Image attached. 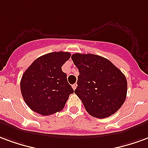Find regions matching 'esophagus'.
I'll return each mask as SVG.
<instances>
[{
  "label": "esophagus",
  "mask_w": 148,
  "mask_h": 148,
  "mask_svg": "<svg viewBox=\"0 0 148 148\" xmlns=\"http://www.w3.org/2000/svg\"><path fill=\"white\" fill-rule=\"evenodd\" d=\"M76 87H77V84H75L73 85V90H75V88H76Z\"/></svg>",
  "instance_id": "34e87169"
}]
</instances>
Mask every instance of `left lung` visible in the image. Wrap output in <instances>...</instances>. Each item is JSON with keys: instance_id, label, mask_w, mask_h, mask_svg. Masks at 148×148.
Segmentation results:
<instances>
[{"instance_id": "obj_1", "label": "left lung", "mask_w": 148, "mask_h": 148, "mask_svg": "<svg viewBox=\"0 0 148 148\" xmlns=\"http://www.w3.org/2000/svg\"><path fill=\"white\" fill-rule=\"evenodd\" d=\"M72 60L79 73L75 94L87 113L97 118L115 114L125 101V75L101 56L75 53L72 55Z\"/></svg>"}]
</instances>
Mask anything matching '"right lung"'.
<instances>
[{
	"mask_svg": "<svg viewBox=\"0 0 148 148\" xmlns=\"http://www.w3.org/2000/svg\"><path fill=\"white\" fill-rule=\"evenodd\" d=\"M71 57L69 52L42 55L23 74L20 90L26 104L35 113L47 116L63 110L74 90L61 67Z\"/></svg>",
	"mask_w": 148,
	"mask_h": 148,
	"instance_id": "add662e5",
	"label": "right lung"
}]
</instances>
